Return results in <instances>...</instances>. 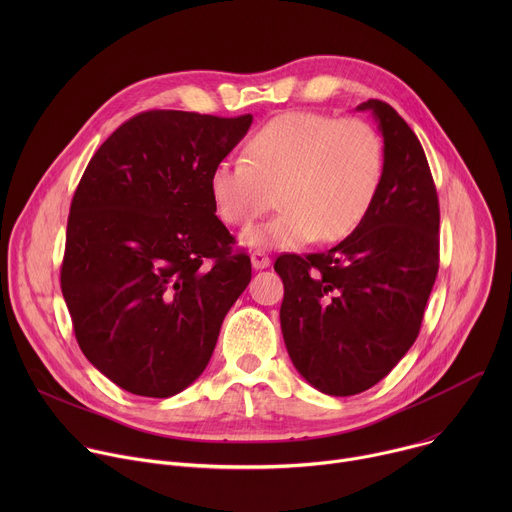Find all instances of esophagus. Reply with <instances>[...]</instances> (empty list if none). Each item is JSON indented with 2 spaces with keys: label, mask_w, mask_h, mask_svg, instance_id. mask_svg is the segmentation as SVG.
Wrapping results in <instances>:
<instances>
[{
  "label": "esophagus",
  "mask_w": 512,
  "mask_h": 512,
  "mask_svg": "<svg viewBox=\"0 0 512 512\" xmlns=\"http://www.w3.org/2000/svg\"><path fill=\"white\" fill-rule=\"evenodd\" d=\"M251 263H253V269H267L271 265V259L263 251H253L251 253Z\"/></svg>",
  "instance_id": "obj_1"
}]
</instances>
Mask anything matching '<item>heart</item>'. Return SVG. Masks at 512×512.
Returning a JSON list of instances; mask_svg holds the SVG:
<instances>
[{
    "instance_id": "obj_1",
    "label": "heart",
    "mask_w": 512,
    "mask_h": 512,
    "mask_svg": "<svg viewBox=\"0 0 512 512\" xmlns=\"http://www.w3.org/2000/svg\"><path fill=\"white\" fill-rule=\"evenodd\" d=\"M245 162H218L208 178L221 221L247 227L275 202L281 212L251 227L253 249H294L346 239L369 214L383 176V145L360 119L289 111L259 127Z\"/></svg>"
}]
</instances>
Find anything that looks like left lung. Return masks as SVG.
Here are the masks:
<instances>
[{
	"label": "left lung",
	"instance_id": "left-lung-1",
	"mask_svg": "<svg viewBox=\"0 0 512 512\" xmlns=\"http://www.w3.org/2000/svg\"><path fill=\"white\" fill-rule=\"evenodd\" d=\"M383 135V176L364 221L308 257L281 255V334L296 371L348 397L385 379L413 346L440 267V206L421 143L387 103L369 99Z\"/></svg>",
	"mask_w": 512,
	"mask_h": 512
}]
</instances>
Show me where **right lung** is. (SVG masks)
<instances>
[{
	"label": "right lung",
	"instance_id": "add662e5",
	"mask_svg": "<svg viewBox=\"0 0 512 512\" xmlns=\"http://www.w3.org/2000/svg\"><path fill=\"white\" fill-rule=\"evenodd\" d=\"M251 123L139 113L101 145L72 196L62 296L83 354L133 395L166 399L192 385L251 281L208 188Z\"/></svg>",
	"mask_w": 512,
	"mask_h": 512
}]
</instances>
